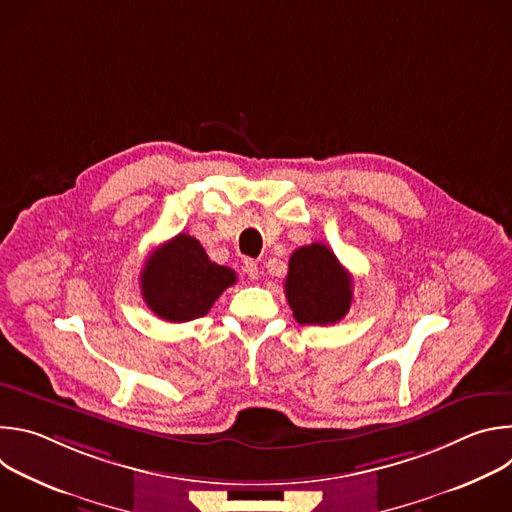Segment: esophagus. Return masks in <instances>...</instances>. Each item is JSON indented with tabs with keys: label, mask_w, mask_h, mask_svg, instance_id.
<instances>
[{
	"label": "esophagus",
	"mask_w": 512,
	"mask_h": 512,
	"mask_svg": "<svg viewBox=\"0 0 512 512\" xmlns=\"http://www.w3.org/2000/svg\"><path fill=\"white\" fill-rule=\"evenodd\" d=\"M245 273L251 277V279H259V265L253 261V259H247L245 265H243Z\"/></svg>",
	"instance_id": "obj_1"
}]
</instances>
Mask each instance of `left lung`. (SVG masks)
I'll return each mask as SVG.
<instances>
[{
	"instance_id": "obj_1",
	"label": "left lung",
	"mask_w": 512,
	"mask_h": 512,
	"mask_svg": "<svg viewBox=\"0 0 512 512\" xmlns=\"http://www.w3.org/2000/svg\"><path fill=\"white\" fill-rule=\"evenodd\" d=\"M283 287L287 304L300 324H336L352 304V277L322 243L291 253Z\"/></svg>"
}]
</instances>
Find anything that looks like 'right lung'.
I'll list each match as a JSON object with an SVG mask.
<instances>
[{
  "mask_svg": "<svg viewBox=\"0 0 512 512\" xmlns=\"http://www.w3.org/2000/svg\"><path fill=\"white\" fill-rule=\"evenodd\" d=\"M235 281L233 269L212 263L202 245L186 233L160 245L139 273L143 302L158 318L178 324L208 314Z\"/></svg>",
  "mask_w": 512,
  "mask_h": 512,
  "instance_id": "obj_1",
  "label": "right lung"
}]
</instances>
